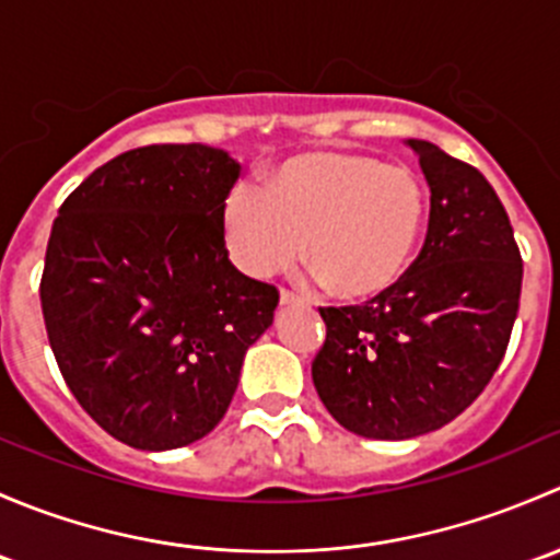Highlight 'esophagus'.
<instances>
[{"label": "esophagus", "mask_w": 560, "mask_h": 560, "mask_svg": "<svg viewBox=\"0 0 560 560\" xmlns=\"http://www.w3.org/2000/svg\"><path fill=\"white\" fill-rule=\"evenodd\" d=\"M279 303H281V306H306V298L295 295L292 290H281L279 292Z\"/></svg>", "instance_id": "obj_1"}]
</instances>
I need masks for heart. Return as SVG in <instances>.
Instances as JSON below:
<instances>
[{
	"instance_id": "b5f03b06",
	"label": "heart",
	"mask_w": 560,
	"mask_h": 560,
	"mask_svg": "<svg viewBox=\"0 0 560 560\" xmlns=\"http://www.w3.org/2000/svg\"><path fill=\"white\" fill-rule=\"evenodd\" d=\"M425 189L406 167L374 156L308 154L222 202L230 257L252 279L290 268L303 252L338 298L385 292L409 268L425 228Z\"/></svg>"
}]
</instances>
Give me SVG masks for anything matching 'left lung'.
<instances>
[{"instance_id": "left-lung-1", "label": "left lung", "mask_w": 560, "mask_h": 560, "mask_svg": "<svg viewBox=\"0 0 560 560\" xmlns=\"http://www.w3.org/2000/svg\"><path fill=\"white\" fill-rule=\"evenodd\" d=\"M431 186L425 244L363 306L319 308L312 363L325 409L365 439L439 431L493 380L521 308L523 259L499 195L477 167L409 140Z\"/></svg>"}]
</instances>
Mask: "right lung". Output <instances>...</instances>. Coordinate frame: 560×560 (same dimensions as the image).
<instances>
[{"instance_id": "obj_1", "label": "right lung", "mask_w": 560, "mask_h": 560, "mask_svg": "<svg viewBox=\"0 0 560 560\" xmlns=\"http://www.w3.org/2000/svg\"><path fill=\"white\" fill-rule=\"evenodd\" d=\"M241 165L202 143L143 145L97 167L59 208L39 301L67 387L135 450L219 425L279 290L235 270L222 202Z\"/></svg>"}]
</instances>
